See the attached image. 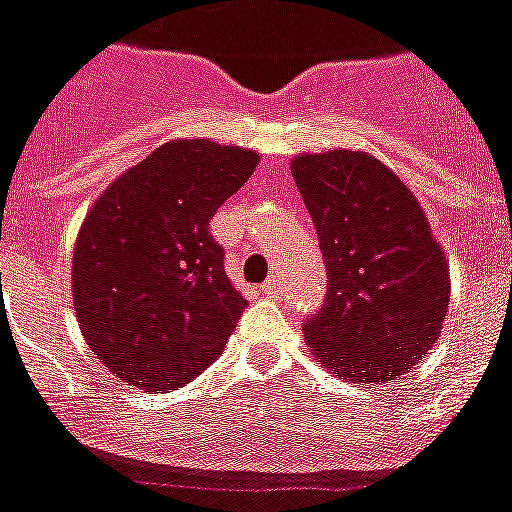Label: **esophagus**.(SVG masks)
I'll return each instance as SVG.
<instances>
[{
  "label": "esophagus",
  "mask_w": 512,
  "mask_h": 512,
  "mask_svg": "<svg viewBox=\"0 0 512 512\" xmlns=\"http://www.w3.org/2000/svg\"><path fill=\"white\" fill-rule=\"evenodd\" d=\"M261 293H264V295H269V298H277V295L282 293V285H280V280H277V277H272V280H266L264 285H261Z\"/></svg>",
  "instance_id": "obj_1"
}]
</instances>
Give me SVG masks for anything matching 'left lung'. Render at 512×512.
Returning <instances> with one entry per match:
<instances>
[{"label":"left lung","instance_id":"1","mask_svg":"<svg viewBox=\"0 0 512 512\" xmlns=\"http://www.w3.org/2000/svg\"><path fill=\"white\" fill-rule=\"evenodd\" d=\"M327 264V301L303 332L314 358L348 382L413 369L450 308V261L408 185L366 151L290 162Z\"/></svg>","mask_w":512,"mask_h":512}]
</instances>
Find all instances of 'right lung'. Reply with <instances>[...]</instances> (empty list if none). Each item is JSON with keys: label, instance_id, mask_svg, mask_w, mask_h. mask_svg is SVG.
Instances as JSON below:
<instances>
[{"label": "right lung", "instance_id": "add662e5", "mask_svg": "<svg viewBox=\"0 0 512 512\" xmlns=\"http://www.w3.org/2000/svg\"><path fill=\"white\" fill-rule=\"evenodd\" d=\"M259 154L206 138L167 141L94 201L73 253V306L94 356L154 392L217 361L246 301L209 219Z\"/></svg>", "mask_w": 512, "mask_h": 512}]
</instances>
